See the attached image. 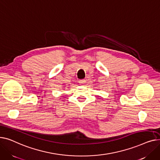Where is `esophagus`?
<instances>
[{"mask_svg": "<svg viewBox=\"0 0 160 160\" xmlns=\"http://www.w3.org/2000/svg\"><path fill=\"white\" fill-rule=\"evenodd\" d=\"M79 83L81 84V85H84V84L86 83V80L85 79H81L79 81Z\"/></svg>", "mask_w": 160, "mask_h": 160, "instance_id": "1", "label": "esophagus"}]
</instances>
